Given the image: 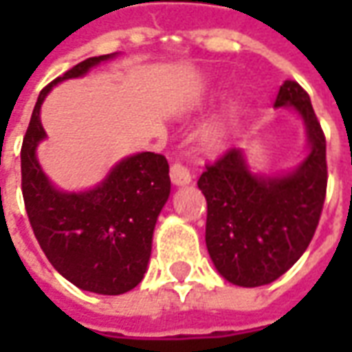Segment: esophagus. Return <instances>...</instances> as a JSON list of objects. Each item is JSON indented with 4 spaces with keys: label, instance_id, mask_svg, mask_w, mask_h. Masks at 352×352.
I'll return each mask as SVG.
<instances>
[{
    "label": "esophagus",
    "instance_id": "esophagus-1",
    "mask_svg": "<svg viewBox=\"0 0 352 352\" xmlns=\"http://www.w3.org/2000/svg\"><path fill=\"white\" fill-rule=\"evenodd\" d=\"M169 177H171V183L177 184V186H183V184H188L192 181L190 169L186 168L181 162H175L171 169H169Z\"/></svg>",
    "mask_w": 352,
    "mask_h": 352
}]
</instances>
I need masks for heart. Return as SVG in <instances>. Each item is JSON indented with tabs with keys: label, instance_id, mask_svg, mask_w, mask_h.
<instances>
[{
	"label": "heart",
	"instance_id": "heart-1",
	"mask_svg": "<svg viewBox=\"0 0 352 352\" xmlns=\"http://www.w3.org/2000/svg\"><path fill=\"white\" fill-rule=\"evenodd\" d=\"M219 138V131L213 130V131H209V139H217Z\"/></svg>",
	"mask_w": 352,
	"mask_h": 352
}]
</instances>
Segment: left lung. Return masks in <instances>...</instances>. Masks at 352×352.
<instances>
[{
    "instance_id": "8db88e82",
    "label": "left lung",
    "mask_w": 352,
    "mask_h": 352,
    "mask_svg": "<svg viewBox=\"0 0 352 352\" xmlns=\"http://www.w3.org/2000/svg\"><path fill=\"white\" fill-rule=\"evenodd\" d=\"M302 116L311 153L285 177H256L241 148H228L198 179L207 199L206 243L222 277L237 287L270 285L298 262L320 221L326 198V138L309 94L285 80L275 107Z\"/></svg>"
}]
</instances>
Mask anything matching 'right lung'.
<instances>
[{
    "mask_svg": "<svg viewBox=\"0 0 352 352\" xmlns=\"http://www.w3.org/2000/svg\"><path fill=\"white\" fill-rule=\"evenodd\" d=\"M113 54L88 58L43 88L22 141V196L45 256L75 287L116 296L138 287L146 272L153 232L168 201L171 181L166 156L139 153L124 158L96 188L56 190L35 158L45 139L39 111L60 80L80 77Z\"/></svg>",
    "mask_w": 352,
    "mask_h": 352,
    "instance_id": "obj_1",
    "label": "right lung"
}]
</instances>
